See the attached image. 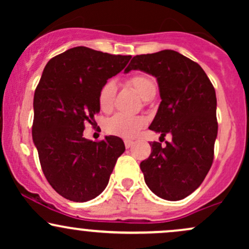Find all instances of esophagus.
<instances>
[{
	"instance_id": "34e87169",
	"label": "esophagus",
	"mask_w": 249,
	"mask_h": 249,
	"mask_svg": "<svg viewBox=\"0 0 249 249\" xmlns=\"http://www.w3.org/2000/svg\"><path fill=\"white\" fill-rule=\"evenodd\" d=\"M124 142H125V147H126V148L132 147V145L134 144L133 141H130V139H125Z\"/></svg>"
}]
</instances>
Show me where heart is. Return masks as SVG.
<instances>
[{
	"instance_id": "1",
	"label": "heart",
	"mask_w": 249,
	"mask_h": 249,
	"mask_svg": "<svg viewBox=\"0 0 249 249\" xmlns=\"http://www.w3.org/2000/svg\"><path fill=\"white\" fill-rule=\"evenodd\" d=\"M127 83L145 101H150L156 96L157 83L150 75H145V73L134 75L128 78ZM116 91V83L113 81H107L101 88L98 93V104L102 111L108 112L112 110L113 104H115ZM145 125H146V119L144 117L117 113L107 119L105 130L108 133L123 137V138H133L142 128L145 127Z\"/></svg>"
}]
</instances>
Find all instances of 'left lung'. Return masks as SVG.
I'll return each instance as SVG.
<instances>
[{
	"instance_id": "8db88e82",
	"label": "left lung",
	"mask_w": 249,
	"mask_h": 249,
	"mask_svg": "<svg viewBox=\"0 0 249 249\" xmlns=\"http://www.w3.org/2000/svg\"><path fill=\"white\" fill-rule=\"evenodd\" d=\"M141 70L157 78L160 105L150 130L172 142H150L151 154L141 162L146 185L159 198L177 201L193 193L212 166L218 134L216 96L198 63L174 50L137 55L125 72Z\"/></svg>"
}]
</instances>
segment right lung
I'll return each instance as SVG.
<instances>
[{"label":"right lung","instance_id":"add662e5","mask_svg":"<svg viewBox=\"0 0 249 249\" xmlns=\"http://www.w3.org/2000/svg\"><path fill=\"white\" fill-rule=\"evenodd\" d=\"M130 59L76 47L53 57L43 70L34 96L33 139L45 178L65 199L84 202L99 196L125 151L119 137L92 142L83 131L85 123L95 124L101 88Z\"/></svg>","mask_w":249,"mask_h":249}]
</instances>
